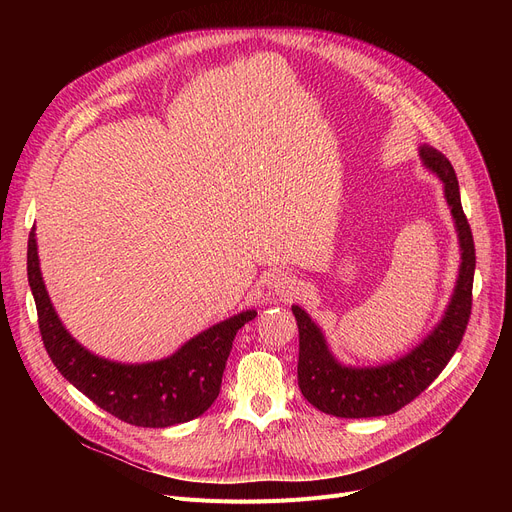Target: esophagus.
<instances>
[{
    "label": "esophagus",
    "instance_id": "esophagus-1",
    "mask_svg": "<svg viewBox=\"0 0 512 512\" xmlns=\"http://www.w3.org/2000/svg\"><path fill=\"white\" fill-rule=\"evenodd\" d=\"M263 284H265V288L270 290L274 297H280V299H288V297H292L294 294V280H292V276L288 274V272H284V270H272V272H267L265 276H263Z\"/></svg>",
    "mask_w": 512,
    "mask_h": 512
}]
</instances>
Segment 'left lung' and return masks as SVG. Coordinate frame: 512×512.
Listing matches in <instances>:
<instances>
[{"label": "left lung", "mask_w": 512, "mask_h": 512, "mask_svg": "<svg viewBox=\"0 0 512 512\" xmlns=\"http://www.w3.org/2000/svg\"><path fill=\"white\" fill-rule=\"evenodd\" d=\"M419 159L427 172L440 178L450 209L461 263L448 305L429 334L409 353L380 365H346L328 344V338L311 315L292 305L299 326V388L321 413L346 419L382 417L402 409L432 384L459 348L471 315V290L475 274V247L463 213L459 180L450 161L434 147L419 145Z\"/></svg>", "instance_id": "8db88e82"}]
</instances>
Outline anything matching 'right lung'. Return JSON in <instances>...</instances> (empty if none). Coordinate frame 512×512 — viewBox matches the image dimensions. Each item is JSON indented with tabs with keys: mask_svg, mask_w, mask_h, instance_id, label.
<instances>
[{
	"mask_svg": "<svg viewBox=\"0 0 512 512\" xmlns=\"http://www.w3.org/2000/svg\"><path fill=\"white\" fill-rule=\"evenodd\" d=\"M26 272L53 365L97 407L139 427H170L203 415L220 394L236 332L257 315L255 309L240 311L159 361L120 363L91 353L62 324L43 282L35 226L26 251Z\"/></svg>",
	"mask_w": 512,
	"mask_h": 512,
	"instance_id": "add662e5",
	"label": "right lung"
}]
</instances>
